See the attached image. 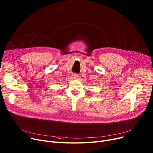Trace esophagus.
I'll use <instances>...</instances> for the list:
<instances>
[{
	"label": "esophagus",
	"mask_w": 153,
	"mask_h": 153,
	"mask_svg": "<svg viewBox=\"0 0 153 153\" xmlns=\"http://www.w3.org/2000/svg\"><path fill=\"white\" fill-rule=\"evenodd\" d=\"M72 77H73L74 79H77L78 77V76L76 74H74L73 75H72Z\"/></svg>",
	"instance_id": "obj_1"
}]
</instances>
